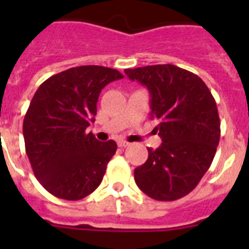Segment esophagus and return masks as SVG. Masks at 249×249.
Segmentation results:
<instances>
[{
    "label": "esophagus",
    "instance_id": "34e87169",
    "mask_svg": "<svg viewBox=\"0 0 249 249\" xmlns=\"http://www.w3.org/2000/svg\"><path fill=\"white\" fill-rule=\"evenodd\" d=\"M128 142H126V141H118V147H121V148H124V147L128 146Z\"/></svg>",
    "mask_w": 249,
    "mask_h": 249
}]
</instances>
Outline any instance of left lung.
I'll list each match as a JSON object with an SVG mask.
<instances>
[{
	"label": "left lung",
	"instance_id": "left-lung-1",
	"mask_svg": "<svg viewBox=\"0 0 249 249\" xmlns=\"http://www.w3.org/2000/svg\"><path fill=\"white\" fill-rule=\"evenodd\" d=\"M146 86L151 118L162 143L135 169L140 190L157 201H176L193 191L208 171L221 136L218 109L197 74L173 65L124 70Z\"/></svg>",
	"mask_w": 249,
	"mask_h": 249
}]
</instances>
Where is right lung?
Wrapping results in <instances>:
<instances>
[{
    "mask_svg": "<svg viewBox=\"0 0 249 249\" xmlns=\"http://www.w3.org/2000/svg\"><path fill=\"white\" fill-rule=\"evenodd\" d=\"M121 78L113 68L80 66L50 77L36 91L23 137L35 176L51 195L78 201L102 182L117 144L100 142L86 129L94 122L101 91Z\"/></svg>",
    "mask_w": 249,
    "mask_h": 249,
    "instance_id": "obj_1",
    "label": "right lung"
}]
</instances>
